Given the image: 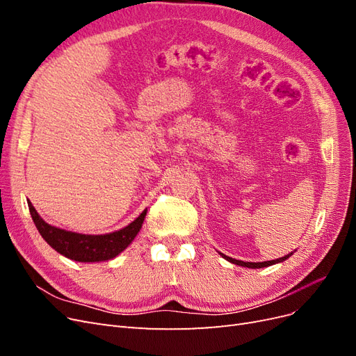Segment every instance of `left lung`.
Wrapping results in <instances>:
<instances>
[{
  "instance_id": "1",
  "label": "left lung",
  "mask_w": 356,
  "mask_h": 356,
  "mask_svg": "<svg viewBox=\"0 0 356 356\" xmlns=\"http://www.w3.org/2000/svg\"><path fill=\"white\" fill-rule=\"evenodd\" d=\"M221 254V252H220ZM293 254V252H291ZM291 254H288V255H285V257H282V258H276V260H270V261H263V263H250V261H241V260H236V258H232V257H227V255H224V254H221V257L222 258H225V260L227 261H230V263H233V264H238V266H242V267H250V268H261V267H267V266H273V264H276V263H282V261H285L288 257H291Z\"/></svg>"
}]
</instances>
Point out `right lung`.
<instances>
[{
  "instance_id": "right-lung-1",
  "label": "right lung",
  "mask_w": 356,
  "mask_h": 356,
  "mask_svg": "<svg viewBox=\"0 0 356 356\" xmlns=\"http://www.w3.org/2000/svg\"><path fill=\"white\" fill-rule=\"evenodd\" d=\"M31 217L34 220V224L40 234L53 250L62 254L63 257L70 258L74 261L81 263H96L111 260L126 248L132 243L136 238L138 232L141 230L144 218L147 215V209L143 211L139 217L132 221L124 229L117 230L106 234H81L67 232L63 229H58L55 225L47 224L42 220L32 203L28 202Z\"/></svg>"
}]
</instances>
